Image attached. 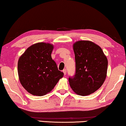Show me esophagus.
<instances>
[{
  "instance_id": "esophagus-1",
  "label": "esophagus",
  "mask_w": 126,
  "mask_h": 126,
  "mask_svg": "<svg viewBox=\"0 0 126 126\" xmlns=\"http://www.w3.org/2000/svg\"><path fill=\"white\" fill-rule=\"evenodd\" d=\"M63 73H64V75H66V74H67V70H66V69H64V70L63 71Z\"/></svg>"
}]
</instances>
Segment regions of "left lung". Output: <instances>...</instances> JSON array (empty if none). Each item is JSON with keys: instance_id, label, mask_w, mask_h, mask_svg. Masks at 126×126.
Listing matches in <instances>:
<instances>
[{"instance_id": "left-lung-1", "label": "left lung", "mask_w": 126, "mask_h": 126, "mask_svg": "<svg viewBox=\"0 0 126 126\" xmlns=\"http://www.w3.org/2000/svg\"><path fill=\"white\" fill-rule=\"evenodd\" d=\"M76 74L69 78L71 89L85 96L95 92L104 83L108 70V59L98 45L90 41H78L73 45Z\"/></svg>"}]
</instances>
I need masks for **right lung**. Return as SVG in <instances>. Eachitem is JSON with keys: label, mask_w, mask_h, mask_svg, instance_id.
I'll use <instances>...</instances> for the list:
<instances>
[{"label": "right lung", "mask_w": 126, "mask_h": 126, "mask_svg": "<svg viewBox=\"0 0 126 126\" xmlns=\"http://www.w3.org/2000/svg\"><path fill=\"white\" fill-rule=\"evenodd\" d=\"M54 45L38 42L29 47L18 61L19 80L28 93L42 96L51 92L64 74L52 59Z\"/></svg>", "instance_id": "right-lung-1"}]
</instances>
